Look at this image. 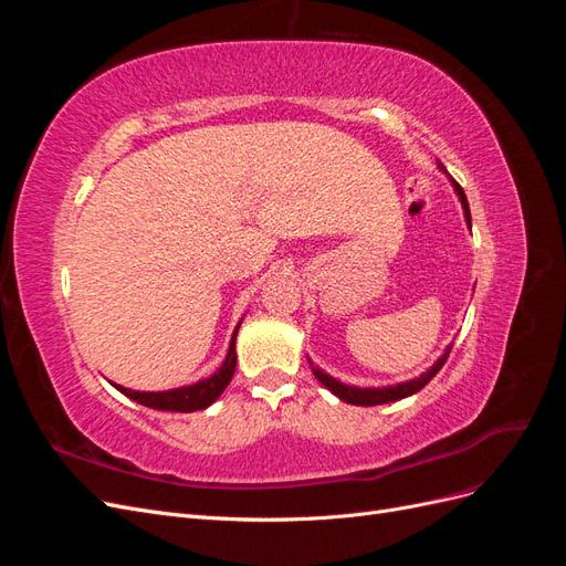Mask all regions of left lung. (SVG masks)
Segmentation results:
<instances>
[{
	"instance_id": "obj_1",
	"label": "left lung",
	"mask_w": 566,
	"mask_h": 566,
	"mask_svg": "<svg viewBox=\"0 0 566 566\" xmlns=\"http://www.w3.org/2000/svg\"><path fill=\"white\" fill-rule=\"evenodd\" d=\"M437 167H439V172L449 175L447 167H443L441 163H437ZM449 181H451L453 191H455V196H458V200H460V205H462V214H465L468 227L472 229V217H470V205H468L465 191H462L460 184H458L455 179L449 177ZM451 347H453V345H449L447 349H443V354L437 358L434 366L427 368L422 375H418V378L406 380V382H397V385H387V387H354V385H345V382L335 380L333 375L321 370L318 366H314L312 358H310V366H312V370H314V375H316V380H318L323 387H328V389L335 394V397L342 399L345 403H354V406H380V403L406 399V397H410V394L420 391V389H422L427 382H430V380L434 378V375L441 370V366L447 364V358H449V354H451Z\"/></svg>"
}]
</instances>
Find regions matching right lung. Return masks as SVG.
Masks as SVG:
<instances>
[{"mask_svg":"<svg viewBox=\"0 0 566 566\" xmlns=\"http://www.w3.org/2000/svg\"><path fill=\"white\" fill-rule=\"evenodd\" d=\"M243 318L238 321L235 331L231 335L229 342V352L224 364H221L210 378H202L193 385H184V387H175V389H163V391H136V389H127L123 385H115L111 382L117 391H123L125 397H129L132 401L148 406V408H156V410H175V413H193V410H202L212 406L219 397L221 391H224L233 378L235 373V337H238V328H241Z\"/></svg>","mask_w":566,"mask_h":566,"instance_id":"1","label":"right lung"}]
</instances>
